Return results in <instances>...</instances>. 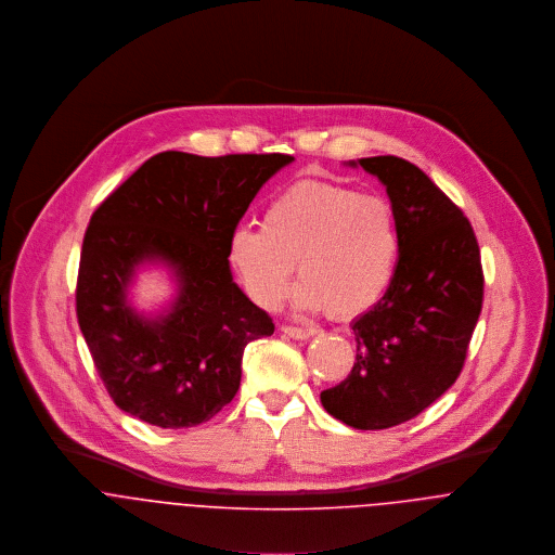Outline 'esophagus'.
I'll list each match as a JSON object with an SVG mask.
<instances>
[{
  "label": "esophagus",
  "instance_id": "34e87169",
  "mask_svg": "<svg viewBox=\"0 0 555 555\" xmlns=\"http://www.w3.org/2000/svg\"><path fill=\"white\" fill-rule=\"evenodd\" d=\"M282 333L288 335V337H293V339H310V337L317 335L318 331L317 328H301V326H288V324H284V326H282Z\"/></svg>",
  "mask_w": 555,
  "mask_h": 555
}]
</instances>
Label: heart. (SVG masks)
<instances>
[{
	"label": "heart",
	"mask_w": 555,
	"mask_h": 555,
	"mask_svg": "<svg viewBox=\"0 0 555 555\" xmlns=\"http://www.w3.org/2000/svg\"><path fill=\"white\" fill-rule=\"evenodd\" d=\"M229 254L260 308H280L297 262L301 284L295 306L350 320L372 310L396 278L401 254L396 207L350 185L304 179L264 207L260 231L237 229Z\"/></svg>",
	"instance_id": "b5f03b06"
}]
</instances>
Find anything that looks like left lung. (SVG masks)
I'll list each match as a JSON object with an SVG mask.
<instances>
[{"mask_svg":"<svg viewBox=\"0 0 555 555\" xmlns=\"http://www.w3.org/2000/svg\"><path fill=\"white\" fill-rule=\"evenodd\" d=\"M357 164L387 188L401 254L385 297L352 322V372L320 401L354 429H389L457 380L482 308V267L468 218L418 166L396 156Z\"/></svg>","mask_w":555,"mask_h":555,"instance_id":"8db88e82","label":"left lung"}]
</instances>
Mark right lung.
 <instances>
[{"instance_id":"obj_1","label":"right lung","mask_w":555,"mask_h":555,"mask_svg":"<svg viewBox=\"0 0 555 555\" xmlns=\"http://www.w3.org/2000/svg\"><path fill=\"white\" fill-rule=\"evenodd\" d=\"M293 159L162 152L93 211L80 249L77 317L117 408L181 429L237 396L245 346L275 324L233 282L229 241L258 190ZM143 263H164L178 284L169 308L150 318L127 297Z\"/></svg>"}]
</instances>
